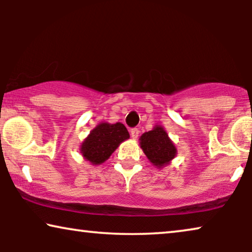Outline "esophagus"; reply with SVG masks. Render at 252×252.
I'll use <instances>...</instances> for the list:
<instances>
[{"mask_svg": "<svg viewBox=\"0 0 252 252\" xmlns=\"http://www.w3.org/2000/svg\"><path fill=\"white\" fill-rule=\"evenodd\" d=\"M139 135H140V130L139 129H137V128L130 129V136H132L134 140H136L137 137H139Z\"/></svg>", "mask_w": 252, "mask_h": 252, "instance_id": "esophagus-1", "label": "esophagus"}]
</instances>
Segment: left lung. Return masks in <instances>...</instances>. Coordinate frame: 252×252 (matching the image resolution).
<instances>
[{
  "label": "left lung",
  "mask_w": 252,
  "mask_h": 252,
  "mask_svg": "<svg viewBox=\"0 0 252 252\" xmlns=\"http://www.w3.org/2000/svg\"><path fill=\"white\" fill-rule=\"evenodd\" d=\"M140 146L150 163L157 167L170 164L177 155L174 143L168 137L166 130L159 125H156L149 132L141 135Z\"/></svg>",
  "instance_id": "obj_1"
}]
</instances>
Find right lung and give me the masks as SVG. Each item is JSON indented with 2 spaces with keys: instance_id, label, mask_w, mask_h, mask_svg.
<instances>
[{
  "instance_id": "obj_1",
  "label": "right lung",
  "mask_w": 252,
  "mask_h": 252,
  "mask_svg": "<svg viewBox=\"0 0 252 252\" xmlns=\"http://www.w3.org/2000/svg\"><path fill=\"white\" fill-rule=\"evenodd\" d=\"M127 139H129V133L124 124L101 123L81 143L80 153L93 165L102 164Z\"/></svg>"
}]
</instances>
